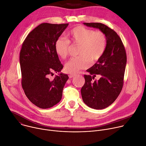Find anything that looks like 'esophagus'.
Wrapping results in <instances>:
<instances>
[{
    "label": "esophagus",
    "mask_w": 146,
    "mask_h": 146,
    "mask_svg": "<svg viewBox=\"0 0 146 146\" xmlns=\"http://www.w3.org/2000/svg\"><path fill=\"white\" fill-rule=\"evenodd\" d=\"M74 76H76V74H69V77L70 78L74 77Z\"/></svg>",
    "instance_id": "34e87169"
}]
</instances>
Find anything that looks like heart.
Here are the masks:
<instances>
[{
    "label": "heart",
    "mask_w": 146,
    "mask_h": 146,
    "mask_svg": "<svg viewBox=\"0 0 146 146\" xmlns=\"http://www.w3.org/2000/svg\"><path fill=\"white\" fill-rule=\"evenodd\" d=\"M68 36L73 44L80 46L78 50L79 55L71 58L65 65L67 73H75L87 68L91 62L94 64L99 61L106 51L108 38L101 31L77 26L68 32ZM70 48L69 41L65 38L59 37L55 41V52L62 59L69 55Z\"/></svg>",
    "instance_id": "b5f03b06"
}]
</instances>
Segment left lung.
Masks as SVG:
<instances>
[{"label":"left lung","mask_w":146,"mask_h":146,"mask_svg":"<svg viewBox=\"0 0 146 146\" xmlns=\"http://www.w3.org/2000/svg\"><path fill=\"white\" fill-rule=\"evenodd\" d=\"M88 27L99 29L108 38L106 51L102 58L84 75L85 84L81 88L83 102L94 109L108 108L119 95L123 82L127 64V54L121 39L117 33L101 23H83ZM99 80H92L97 75Z\"/></svg>","instance_id":"left-lung-1"}]
</instances>
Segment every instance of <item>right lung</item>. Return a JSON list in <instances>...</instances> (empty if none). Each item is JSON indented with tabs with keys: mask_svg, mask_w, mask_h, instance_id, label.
<instances>
[{
	"mask_svg": "<svg viewBox=\"0 0 146 146\" xmlns=\"http://www.w3.org/2000/svg\"><path fill=\"white\" fill-rule=\"evenodd\" d=\"M69 24L43 23L32 31L20 51L22 87L28 99L41 109L50 108L59 103L69 78L62 73L55 52V43ZM57 72L54 79L50 77Z\"/></svg>",
	"mask_w": 146,
	"mask_h": 146,
	"instance_id": "1",
	"label": "right lung"
}]
</instances>
